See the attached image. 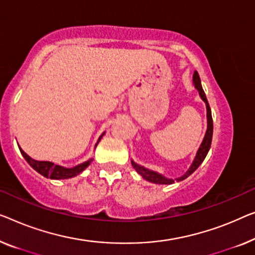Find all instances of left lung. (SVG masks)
<instances>
[{
	"label": "left lung",
	"instance_id": "8db88e82",
	"mask_svg": "<svg viewBox=\"0 0 255 255\" xmlns=\"http://www.w3.org/2000/svg\"><path fill=\"white\" fill-rule=\"evenodd\" d=\"M193 83H195V87L199 91V95H200L201 100H203L205 103H206V109H207V130H206V134H205V137H204L203 143H201L199 150H198V152H197L196 158H195V160H193L192 165L190 166L189 170L184 174L183 176L176 178L177 182L178 181H183L184 178H187L188 176L191 175V174L195 172L197 168H198L201 162L204 161V159L206 158L208 151H210L211 144H212V137H213L212 111H211L210 104H208V102H207L206 95H205L204 90H203V87H201L200 78H199V74H198V72H197V71L195 72V73H193ZM131 165H132V167H134V168L136 169V172H137L140 176H142L143 178H145V180H147L149 182H152V183H157V184H172V183H174V180H172V178H166L165 176L160 175V174L153 172V170H149L147 168H144L143 166H139L137 164H135L134 161H131Z\"/></svg>",
	"mask_w": 255,
	"mask_h": 255
}]
</instances>
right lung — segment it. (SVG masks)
Listing matches in <instances>:
<instances>
[{
	"instance_id": "1",
	"label": "right lung",
	"mask_w": 255,
	"mask_h": 255,
	"mask_svg": "<svg viewBox=\"0 0 255 255\" xmlns=\"http://www.w3.org/2000/svg\"><path fill=\"white\" fill-rule=\"evenodd\" d=\"M102 136L100 137V139L102 138ZM100 139H98V142H100ZM19 149H20V147H19ZM20 152L22 157L26 159V161L28 162L30 167H33V168L35 169L37 173H40L41 175H43L44 177H48V178H52V180H64V178H71L73 176H77L78 174L81 173L83 169H86L91 162V160H88L83 162V164H80L78 166L73 167V168H64V167L52 164L50 161L34 160V159H32L29 155L26 154L21 149H20Z\"/></svg>"
}]
</instances>
